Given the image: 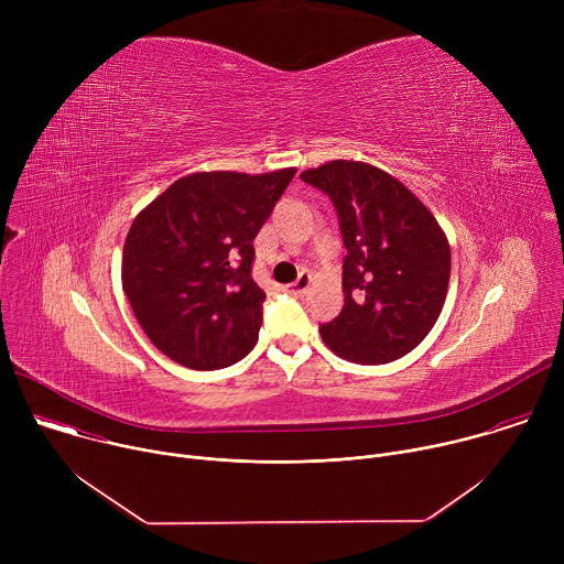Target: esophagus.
Segmentation results:
<instances>
[{"mask_svg": "<svg viewBox=\"0 0 564 564\" xmlns=\"http://www.w3.org/2000/svg\"><path fill=\"white\" fill-rule=\"evenodd\" d=\"M307 290H310V274L307 272H301L294 283L285 285V292L292 294V296H303V294H307Z\"/></svg>", "mask_w": 564, "mask_h": 564, "instance_id": "obj_1", "label": "esophagus"}]
</instances>
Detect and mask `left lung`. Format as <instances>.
Masks as SVG:
<instances>
[{
	"mask_svg": "<svg viewBox=\"0 0 564 564\" xmlns=\"http://www.w3.org/2000/svg\"><path fill=\"white\" fill-rule=\"evenodd\" d=\"M301 181L333 200L346 248L344 307L318 326L321 337L355 364L409 355L435 326L451 279L435 216L399 181L355 160H333Z\"/></svg>",
	"mask_w": 564,
	"mask_h": 564,
	"instance_id": "left-lung-1",
	"label": "left lung"
}]
</instances>
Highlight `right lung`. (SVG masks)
Instances as JSON below:
<instances>
[{"instance_id": "add662e5", "label": "right lung", "mask_w": 564, "mask_h": 564, "mask_svg": "<svg viewBox=\"0 0 564 564\" xmlns=\"http://www.w3.org/2000/svg\"><path fill=\"white\" fill-rule=\"evenodd\" d=\"M294 174H192L138 214L124 240L122 288L160 352L218 370L257 346L265 292L252 279V240Z\"/></svg>"}]
</instances>
